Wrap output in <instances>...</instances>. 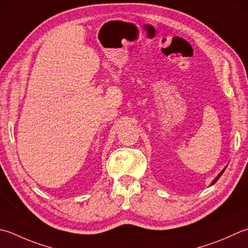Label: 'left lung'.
Masks as SVG:
<instances>
[{
  "mask_svg": "<svg viewBox=\"0 0 248 248\" xmlns=\"http://www.w3.org/2000/svg\"><path fill=\"white\" fill-rule=\"evenodd\" d=\"M225 170H226V169H224V170H222V171H221V172H220L219 174H218V176H217V177H216V178L214 179V181H213V183L211 184V185H213V184H215V183H216V182L218 181V179H219V177H220V176L222 175V173H224V172H225Z\"/></svg>",
  "mask_w": 248,
  "mask_h": 248,
  "instance_id": "8db88e82",
  "label": "left lung"
}]
</instances>
